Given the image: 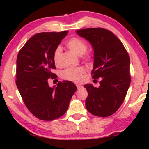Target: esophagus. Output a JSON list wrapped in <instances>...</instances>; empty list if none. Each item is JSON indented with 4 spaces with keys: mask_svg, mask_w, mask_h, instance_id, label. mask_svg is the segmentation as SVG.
Segmentation results:
<instances>
[{
    "mask_svg": "<svg viewBox=\"0 0 149 149\" xmlns=\"http://www.w3.org/2000/svg\"><path fill=\"white\" fill-rule=\"evenodd\" d=\"M76 87L78 89H80V88H81L83 86H82L81 85H76Z\"/></svg>",
    "mask_w": 149,
    "mask_h": 149,
    "instance_id": "esophagus-1",
    "label": "esophagus"
}]
</instances>
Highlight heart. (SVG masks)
Returning a JSON list of instances; mask_svg holds the SVG:
<instances>
[{
    "label": "heart",
    "mask_w": 149,
    "mask_h": 149,
    "mask_svg": "<svg viewBox=\"0 0 149 149\" xmlns=\"http://www.w3.org/2000/svg\"><path fill=\"white\" fill-rule=\"evenodd\" d=\"M66 46L72 52L80 56L85 54L88 49V45H87V43L85 42V40L78 37H73L69 39L66 42ZM61 54V47H57L53 53V61L57 66H58L60 63ZM84 73L85 69L82 67L74 68V69L69 68V69H65L62 71L61 77L65 80H70V81L75 82V83H79L83 79Z\"/></svg>",
    "instance_id": "b5f03b06"
}]
</instances>
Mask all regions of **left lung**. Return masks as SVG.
<instances>
[{
  "mask_svg": "<svg viewBox=\"0 0 149 149\" xmlns=\"http://www.w3.org/2000/svg\"><path fill=\"white\" fill-rule=\"evenodd\" d=\"M76 33L93 48L92 78H102L99 88L84 85L88 93L85 107L92 115L107 117L120 107L130 84L129 54L120 40L105 29H84Z\"/></svg>",
  "mask_w": 149,
  "mask_h": 149,
  "instance_id": "left-lung-1",
  "label": "left lung"
}]
</instances>
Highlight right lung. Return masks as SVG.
I'll list each match as a JSON object with an SVG mask.
<instances>
[{"label":"right lung","mask_w":149,"mask_h":149,"mask_svg":"<svg viewBox=\"0 0 149 149\" xmlns=\"http://www.w3.org/2000/svg\"><path fill=\"white\" fill-rule=\"evenodd\" d=\"M68 31L42 32L34 35L20 49L17 58L16 85L30 112L42 120H52L67 111L76 91L69 80L49 86V78H56L53 53Z\"/></svg>","instance_id":"obj_1"}]
</instances>
